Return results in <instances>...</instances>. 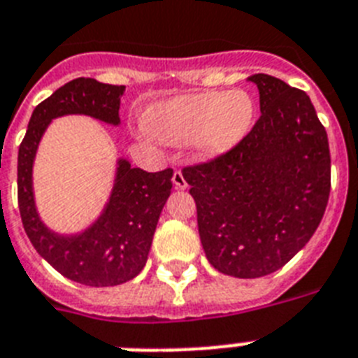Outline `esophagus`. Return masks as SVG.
<instances>
[{"label": "esophagus", "instance_id": "esophagus-1", "mask_svg": "<svg viewBox=\"0 0 358 358\" xmlns=\"http://www.w3.org/2000/svg\"><path fill=\"white\" fill-rule=\"evenodd\" d=\"M173 184H174V187H176V189L187 187V182H185L184 174H182V171H180V169H176L173 173Z\"/></svg>", "mask_w": 358, "mask_h": 358}]
</instances>
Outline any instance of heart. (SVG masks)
Here are the masks:
<instances>
[{
  "instance_id": "obj_1",
  "label": "heart",
  "mask_w": 358,
  "mask_h": 358,
  "mask_svg": "<svg viewBox=\"0 0 358 358\" xmlns=\"http://www.w3.org/2000/svg\"><path fill=\"white\" fill-rule=\"evenodd\" d=\"M255 119V103L243 90L202 92L158 104L150 112V129L169 143L193 141L206 156H219L239 143Z\"/></svg>"
}]
</instances>
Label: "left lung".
I'll return each instance as SVG.
<instances>
[{
  "mask_svg": "<svg viewBox=\"0 0 358 358\" xmlns=\"http://www.w3.org/2000/svg\"><path fill=\"white\" fill-rule=\"evenodd\" d=\"M261 115L226 152L182 169L206 257L226 275L263 278L289 263L320 224L331 191L327 132L309 95L248 77Z\"/></svg>",
  "mask_w": 358,
  "mask_h": 358,
  "instance_id": "1",
  "label": "left lung"
}]
</instances>
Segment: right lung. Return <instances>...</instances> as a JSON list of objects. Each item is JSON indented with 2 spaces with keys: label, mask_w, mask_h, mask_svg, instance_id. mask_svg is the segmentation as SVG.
I'll list each match as a JSON object with an SVG mask.
<instances>
[{
  "label": "right lung",
  "mask_w": 358,
  "mask_h": 358,
  "mask_svg": "<svg viewBox=\"0 0 358 358\" xmlns=\"http://www.w3.org/2000/svg\"><path fill=\"white\" fill-rule=\"evenodd\" d=\"M124 86L95 78H75L38 104L18 150V208L34 250L68 280L90 287H113L143 270L159 213L173 189V169L147 173L119 162L117 182L110 204L88 231L62 237L40 222L34 209V152L49 121L64 113H86L104 123H119Z\"/></svg>",
  "instance_id": "right-lung-1"
}]
</instances>
